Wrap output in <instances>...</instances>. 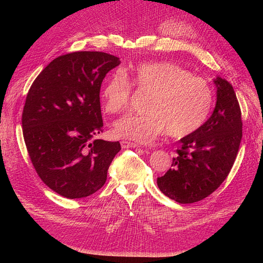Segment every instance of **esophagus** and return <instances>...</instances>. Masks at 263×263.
<instances>
[{
  "instance_id": "34e87169",
  "label": "esophagus",
  "mask_w": 263,
  "mask_h": 263,
  "mask_svg": "<svg viewBox=\"0 0 263 263\" xmlns=\"http://www.w3.org/2000/svg\"><path fill=\"white\" fill-rule=\"evenodd\" d=\"M121 145H122L123 148H137V147H139V145L136 144V142L128 141V140H122Z\"/></svg>"
}]
</instances>
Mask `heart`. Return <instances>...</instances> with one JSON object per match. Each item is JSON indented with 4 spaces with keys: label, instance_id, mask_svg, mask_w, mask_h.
Segmentation results:
<instances>
[{
    "label": "heart",
    "instance_id": "1",
    "mask_svg": "<svg viewBox=\"0 0 263 263\" xmlns=\"http://www.w3.org/2000/svg\"><path fill=\"white\" fill-rule=\"evenodd\" d=\"M133 85L150 94L146 113L119 118L114 125L119 138L148 142L165 130L170 137L183 138L200 128L212 109L213 90L205 79L173 62H145L106 81L102 89L106 112L117 114L128 108Z\"/></svg>",
    "mask_w": 263,
    "mask_h": 263
}]
</instances>
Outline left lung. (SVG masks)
<instances>
[{
  "label": "left lung",
  "mask_w": 263,
  "mask_h": 263,
  "mask_svg": "<svg viewBox=\"0 0 263 263\" xmlns=\"http://www.w3.org/2000/svg\"><path fill=\"white\" fill-rule=\"evenodd\" d=\"M217 101L212 116L179 141L177 157L157 179L161 192L181 204L203 200L216 191L232 170L242 137L241 110L233 85L215 79Z\"/></svg>",
  "instance_id": "obj_1"
}]
</instances>
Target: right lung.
<instances>
[{"instance_id":"obj_1","label":"right lung","mask_w":263,"mask_h":263,"mask_svg":"<svg viewBox=\"0 0 263 263\" xmlns=\"http://www.w3.org/2000/svg\"><path fill=\"white\" fill-rule=\"evenodd\" d=\"M121 61L101 51L59 55L35 79L22 115L23 136L45 184L67 198L100 190L121 150L118 141L93 139L103 132L100 90Z\"/></svg>"}]
</instances>
